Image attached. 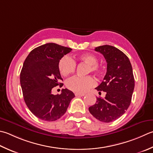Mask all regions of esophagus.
Here are the masks:
<instances>
[{
	"mask_svg": "<svg viewBox=\"0 0 153 153\" xmlns=\"http://www.w3.org/2000/svg\"><path fill=\"white\" fill-rule=\"evenodd\" d=\"M75 95H76V97H82V96H84L85 94H80V93H75Z\"/></svg>",
	"mask_w": 153,
	"mask_h": 153,
	"instance_id": "esophagus-1",
	"label": "esophagus"
}]
</instances>
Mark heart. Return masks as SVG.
<instances>
[{
  "label": "heart",
  "mask_w": 153,
  "mask_h": 153,
  "mask_svg": "<svg viewBox=\"0 0 153 153\" xmlns=\"http://www.w3.org/2000/svg\"><path fill=\"white\" fill-rule=\"evenodd\" d=\"M76 59L79 62H84L88 65V73L93 72L95 74L102 73L103 68L97 64L96 56L91 53H83L78 56ZM76 62L71 57L65 56L60 59L58 63L59 72L63 76H68L73 74L76 70ZM95 85V80L91 76H74L66 82V87L70 90L76 93H84Z\"/></svg>",
  "instance_id": "1"
}]
</instances>
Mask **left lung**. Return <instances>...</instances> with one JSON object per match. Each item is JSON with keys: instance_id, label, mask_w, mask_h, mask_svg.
<instances>
[{"instance_id": "obj_1", "label": "left lung", "mask_w": 153, "mask_h": 153, "mask_svg": "<svg viewBox=\"0 0 153 153\" xmlns=\"http://www.w3.org/2000/svg\"><path fill=\"white\" fill-rule=\"evenodd\" d=\"M95 50L102 53L107 64L103 81L95 89L106 95L97 97L89 111L97 120L110 123L123 115L131 104L134 88L132 65L128 57L114 46L103 45Z\"/></svg>"}]
</instances>
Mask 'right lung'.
Masks as SVG:
<instances>
[{"instance_id": "add662e5", "label": "right lung", "mask_w": 153, "mask_h": 153, "mask_svg": "<svg viewBox=\"0 0 153 153\" xmlns=\"http://www.w3.org/2000/svg\"><path fill=\"white\" fill-rule=\"evenodd\" d=\"M70 48L48 43L32 50L27 56L20 75V85L25 103L36 117L53 121L66 112L74 93L63 89L61 94L53 95L52 89L63 80L58 63Z\"/></svg>"}]
</instances>
